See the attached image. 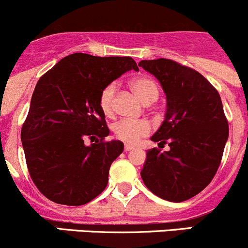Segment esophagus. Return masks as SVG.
<instances>
[{
    "label": "esophagus",
    "instance_id": "obj_1",
    "mask_svg": "<svg viewBox=\"0 0 248 248\" xmlns=\"http://www.w3.org/2000/svg\"><path fill=\"white\" fill-rule=\"evenodd\" d=\"M133 150H134V146L128 145V144L124 145V151H126V152H129V151H133Z\"/></svg>",
    "mask_w": 248,
    "mask_h": 248
}]
</instances>
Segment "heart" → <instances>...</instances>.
<instances>
[{"mask_svg": "<svg viewBox=\"0 0 248 248\" xmlns=\"http://www.w3.org/2000/svg\"><path fill=\"white\" fill-rule=\"evenodd\" d=\"M135 95L145 104H151L157 101L160 93L158 83L152 77L138 76L133 78L129 83ZM115 95L116 85L114 83L106 85L98 96V106L104 116L113 117L115 114ZM114 135L116 139L128 145H135L141 138L147 137L152 132V124L147 120H121L113 127Z\"/></svg>", "mask_w": 248, "mask_h": 248, "instance_id": "heart-1", "label": "heart"}]
</instances>
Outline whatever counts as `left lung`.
Returning a JSON list of instances; mask_svg holds the SVG:
<instances>
[{"instance_id":"1","label":"left lung","mask_w":248,"mask_h":248,"mask_svg":"<svg viewBox=\"0 0 248 248\" xmlns=\"http://www.w3.org/2000/svg\"><path fill=\"white\" fill-rule=\"evenodd\" d=\"M166 93L168 110L152 137L159 147L147 152L142 181L160 199L183 202L213 181L228 139V120L220 95L200 72L171 59L141 61Z\"/></svg>"}]
</instances>
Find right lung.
Returning a JSON list of instances; mask_svg holds the SVG:
<instances>
[{
	"instance_id": "add662e5",
	"label": "right lung",
	"mask_w": 248,
	"mask_h": 248,
	"mask_svg": "<svg viewBox=\"0 0 248 248\" xmlns=\"http://www.w3.org/2000/svg\"><path fill=\"white\" fill-rule=\"evenodd\" d=\"M131 69L139 70L131 57L74 53L38 80L21 140L31 178L49 201L87 204L106 189L124 144L106 140L109 129L98 96ZM85 139L96 141L87 146Z\"/></svg>"
}]
</instances>
